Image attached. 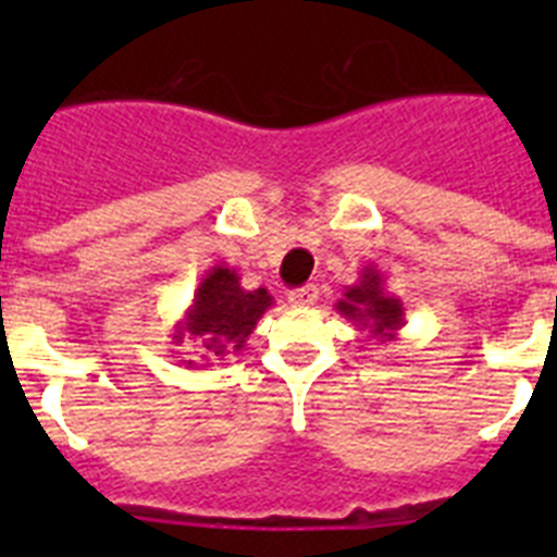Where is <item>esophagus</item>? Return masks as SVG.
Masks as SVG:
<instances>
[{
  "label": "esophagus",
  "instance_id": "obj_1",
  "mask_svg": "<svg viewBox=\"0 0 557 557\" xmlns=\"http://www.w3.org/2000/svg\"><path fill=\"white\" fill-rule=\"evenodd\" d=\"M318 301V287H314V284H307V287H298V289H293V293H289V304H293V307H312V304Z\"/></svg>",
  "mask_w": 557,
  "mask_h": 557
}]
</instances>
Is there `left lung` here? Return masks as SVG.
<instances>
[{
    "label": "left lung",
    "mask_w": 557,
    "mask_h": 557,
    "mask_svg": "<svg viewBox=\"0 0 557 557\" xmlns=\"http://www.w3.org/2000/svg\"><path fill=\"white\" fill-rule=\"evenodd\" d=\"M334 309L354 326L368 329L376 339H396L398 329L405 326V304L387 293L385 275L373 264L359 273L357 284L346 287Z\"/></svg>",
    "instance_id": "8db88e82"
}]
</instances>
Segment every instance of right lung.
<instances>
[{"mask_svg":"<svg viewBox=\"0 0 557 557\" xmlns=\"http://www.w3.org/2000/svg\"><path fill=\"white\" fill-rule=\"evenodd\" d=\"M270 307L273 295L268 289H245L234 268L214 264L200 278L189 309L175 323L170 337L175 346L195 343L200 359H225L245 346V339ZM178 362L186 368L198 366L195 359Z\"/></svg>","mask_w":557,"mask_h":557,"instance_id":"1","label":"right lung"}]
</instances>
